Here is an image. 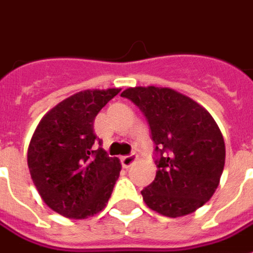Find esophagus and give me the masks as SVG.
<instances>
[{"label":"esophagus","instance_id":"34e87169","mask_svg":"<svg viewBox=\"0 0 253 253\" xmlns=\"http://www.w3.org/2000/svg\"><path fill=\"white\" fill-rule=\"evenodd\" d=\"M137 155L135 153H131V155H128V156H123L121 159L122 162V166L125 167V169H130L132 164L137 162Z\"/></svg>","mask_w":253,"mask_h":253}]
</instances>
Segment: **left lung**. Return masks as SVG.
<instances>
[{"mask_svg":"<svg viewBox=\"0 0 253 253\" xmlns=\"http://www.w3.org/2000/svg\"><path fill=\"white\" fill-rule=\"evenodd\" d=\"M138 107L156 144V176L141 194L160 215L194 212L212 197L225 167V141L211 114L169 87L137 86L121 94Z\"/></svg>","mask_w":253,"mask_h":253,"instance_id":"8db88e82","label":"left lung"}]
</instances>
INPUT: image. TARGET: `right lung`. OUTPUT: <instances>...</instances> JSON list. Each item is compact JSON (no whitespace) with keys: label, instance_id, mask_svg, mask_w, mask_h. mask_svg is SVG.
Listing matches in <instances>:
<instances>
[{"label":"right lung","instance_id":"obj_1","mask_svg":"<svg viewBox=\"0 0 253 253\" xmlns=\"http://www.w3.org/2000/svg\"><path fill=\"white\" fill-rule=\"evenodd\" d=\"M121 89L84 90L52 108L35 128L27 152L31 179L54 212L70 219L105 208L122 164L109 157L93 128L97 114Z\"/></svg>","mask_w":253,"mask_h":253}]
</instances>
